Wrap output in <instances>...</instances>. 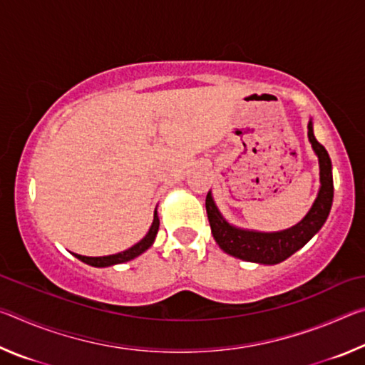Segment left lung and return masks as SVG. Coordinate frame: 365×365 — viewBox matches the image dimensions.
Wrapping results in <instances>:
<instances>
[{
  "instance_id": "left-lung-1",
  "label": "left lung",
  "mask_w": 365,
  "mask_h": 365,
  "mask_svg": "<svg viewBox=\"0 0 365 365\" xmlns=\"http://www.w3.org/2000/svg\"><path fill=\"white\" fill-rule=\"evenodd\" d=\"M307 137L314 151L319 156L320 190L311 211L294 227L275 233L250 232L232 227L222 217L219 209L215 207L211 193H207L206 212L209 225H211L214 240L220 246V250H224L227 255L243 259V261L259 264H279L302 248L320 230V227L324 225V222L329 217L333 202L331 160L325 148L314 137L311 120L307 123Z\"/></svg>"
}]
</instances>
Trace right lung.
<instances>
[{
    "label": "right lung",
    "instance_id": "obj_1",
    "mask_svg": "<svg viewBox=\"0 0 365 365\" xmlns=\"http://www.w3.org/2000/svg\"><path fill=\"white\" fill-rule=\"evenodd\" d=\"M159 230V219L158 214L154 211V219H153V225L150 228V232L146 233V237L138 242L137 245H133L132 248H128L127 251H122L119 255H113V256H103V257H86V256H80V255H73L80 261L85 264L93 265V267H108V265H114V264H122L127 261H132L137 256H140L141 252H145L150 246L153 245L154 238H156V233Z\"/></svg>",
    "mask_w": 365,
    "mask_h": 365
}]
</instances>
